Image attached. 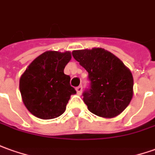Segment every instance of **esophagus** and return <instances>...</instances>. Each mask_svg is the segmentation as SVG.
<instances>
[{
  "instance_id": "34e87169",
  "label": "esophagus",
  "mask_w": 155,
  "mask_h": 155,
  "mask_svg": "<svg viewBox=\"0 0 155 155\" xmlns=\"http://www.w3.org/2000/svg\"><path fill=\"white\" fill-rule=\"evenodd\" d=\"M76 90H77L78 94H81V93L83 91V87H82V86H78V87L76 88Z\"/></svg>"
}]
</instances>
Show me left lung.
I'll use <instances>...</instances> for the list:
<instances>
[{
	"label": "left lung",
	"instance_id": "8db88e82",
	"mask_svg": "<svg viewBox=\"0 0 155 155\" xmlns=\"http://www.w3.org/2000/svg\"><path fill=\"white\" fill-rule=\"evenodd\" d=\"M72 56L88 73L89 88L83 93L88 110L105 118L120 114L133 98V78L128 68L102 48L73 51Z\"/></svg>",
	"mask_w": 155,
	"mask_h": 155
}]
</instances>
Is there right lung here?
I'll return each instance as SVG.
<instances>
[{
    "mask_svg": "<svg viewBox=\"0 0 155 155\" xmlns=\"http://www.w3.org/2000/svg\"><path fill=\"white\" fill-rule=\"evenodd\" d=\"M71 58V52L46 51L39 55L22 74L19 88L23 104L34 116L53 119L62 115L75 88L64 68Z\"/></svg>",
    "mask_w": 155,
    "mask_h": 155,
    "instance_id": "1",
    "label": "right lung"
}]
</instances>
